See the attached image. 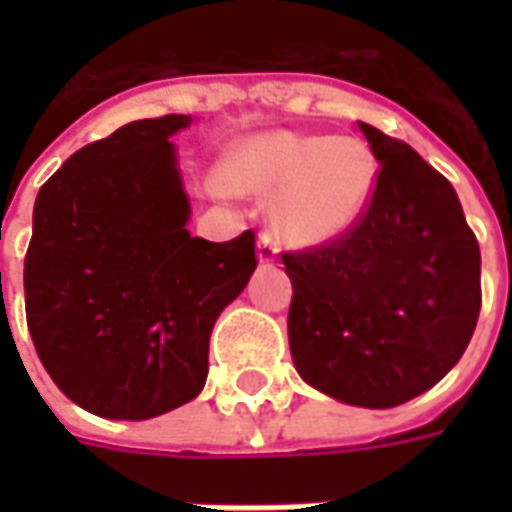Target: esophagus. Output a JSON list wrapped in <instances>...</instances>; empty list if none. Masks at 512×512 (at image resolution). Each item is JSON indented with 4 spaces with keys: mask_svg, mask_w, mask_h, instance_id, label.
I'll use <instances>...</instances> for the list:
<instances>
[{
    "mask_svg": "<svg viewBox=\"0 0 512 512\" xmlns=\"http://www.w3.org/2000/svg\"><path fill=\"white\" fill-rule=\"evenodd\" d=\"M279 255V244L277 238L271 233H260V238H257V260L260 263H274Z\"/></svg>",
    "mask_w": 512,
    "mask_h": 512,
    "instance_id": "esophagus-1",
    "label": "esophagus"
}]
</instances>
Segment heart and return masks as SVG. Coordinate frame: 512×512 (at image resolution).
<instances>
[{
  "label": "heart",
  "mask_w": 512,
  "mask_h": 512,
  "mask_svg": "<svg viewBox=\"0 0 512 512\" xmlns=\"http://www.w3.org/2000/svg\"><path fill=\"white\" fill-rule=\"evenodd\" d=\"M227 189L274 197L271 216L296 244H326L365 216L378 158L359 136L274 131L244 139L224 158Z\"/></svg>",
  "instance_id": "b5f03b06"
}]
</instances>
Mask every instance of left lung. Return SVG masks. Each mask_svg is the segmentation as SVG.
Masks as SVG:
<instances>
[{
    "instance_id": "8db88e82",
    "label": "left lung",
    "mask_w": 512,
    "mask_h": 512,
    "mask_svg": "<svg viewBox=\"0 0 512 512\" xmlns=\"http://www.w3.org/2000/svg\"><path fill=\"white\" fill-rule=\"evenodd\" d=\"M378 158L365 216L337 241L285 252L299 376L348 406L392 408L458 365L480 315V246L461 200L406 142L359 123Z\"/></svg>"
}]
</instances>
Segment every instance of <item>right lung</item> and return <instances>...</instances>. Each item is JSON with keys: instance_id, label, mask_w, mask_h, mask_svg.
I'll use <instances>...</instances> for the list:
<instances>
[{"instance_id": "1", "label": "right lung", "mask_w": 512, "mask_h": 512, "mask_svg": "<svg viewBox=\"0 0 512 512\" xmlns=\"http://www.w3.org/2000/svg\"><path fill=\"white\" fill-rule=\"evenodd\" d=\"M191 115L134 120L76 150L38 191L24 260L27 326L62 395L106 419H150L208 378L213 323L257 266L255 233L213 244L169 136Z\"/></svg>"}]
</instances>
